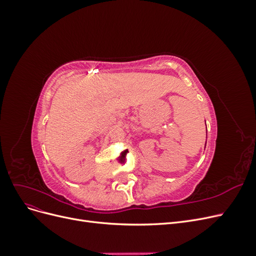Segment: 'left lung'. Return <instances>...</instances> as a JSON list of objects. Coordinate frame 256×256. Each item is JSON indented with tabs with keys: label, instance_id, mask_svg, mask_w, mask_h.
<instances>
[{
	"label": "left lung",
	"instance_id": "left-lung-1",
	"mask_svg": "<svg viewBox=\"0 0 256 256\" xmlns=\"http://www.w3.org/2000/svg\"><path fill=\"white\" fill-rule=\"evenodd\" d=\"M205 145H206V144H205Z\"/></svg>",
	"mask_w": 256,
	"mask_h": 256
}]
</instances>
